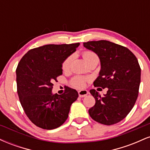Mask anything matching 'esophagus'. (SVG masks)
<instances>
[{
	"instance_id": "esophagus-1",
	"label": "esophagus",
	"mask_w": 150,
	"mask_h": 150,
	"mask_svg": "<svg viewBox=\"0 0 150 150\" xmlns=\"http://www.w3.org/2000/svg\"><path fill=\"white\" fill-rule=\"evenodd\" d=\"M78 94L80 97H85V96H87V94H88V92L86 89H82V90L79 91Z\"/></svg>"
}]
</instances>
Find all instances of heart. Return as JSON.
Wrapping results in <instances>:
<instances>
[{
    "instance_id": "1",
    "label": "heart",
    "mask_w": 150,
    "mask_h": 150,
    "mask_svg": "<svg viewBox=\"0 0 150 150\" xmlns=\"http://www.w3.org/2000/svg\"><path fill=\"white\" fill-rule=\"evenodd\" d=\"M82 57H83L84 60H85L86 63H87V65L89 63H92V62L97 61L99 62V57L95 53L92 52L90 51H85L84 52H82ZM73 59V55H70V56L67 57L64 60V61L62 63V69L64 71H67V70H69L70 64H71V62ZM87 81V78L85 77H80V76H75L70 81V83H71L72 86H73L74 87H76V88L81 89L83 88L86 85V82Z\"/></svg>"
}]
</instances>
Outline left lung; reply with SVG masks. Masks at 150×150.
<instances>
[{"label": "left lung", "mask_w": 150, "mask_h": 150, "mask_svg": "<svg viewBox=\"0 0 150 150\" xmlns=\"http://www.w3.org/2000/svg\"><path fill=\"white\" fill-rule=\"evenodd\" d=\"M83 46L100 59L101 70L94 86L108 88L104 97L95 89L89 91L96 101L89 109V116L104 125L118 123L130 113L138 96L141 69L137 58L125 46L108 41H92Z\"/></svg>", "instance_id": "8db88e82"}]
</instances>
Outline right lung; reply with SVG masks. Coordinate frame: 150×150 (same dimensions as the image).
Segmentation results:
<instances>
[{
  "label": "right lung",
  "instance_id": "right-lung-1",
  "mask_svg": "<svg viewBox=\"0 0 150 150\" xmlns=\"http://www.w3.org/2000/svg\"><path fill=\"white\" fill-rule=\"evenodd\" d=\"M80 43L48 44L31 49L16 69L17 89L25 113L34 125L46 130L57 128L68 117L71 104L77 100L75 89L52 94L53 82L63 74L62 63L76 51Z\"/></svg>",
  "mask_w": 150,
  "mask_h": 150
}]
</instances>
